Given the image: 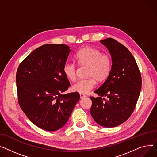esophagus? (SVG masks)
<instances>
[{
	"label": "esophagus",
	"instance_id": "obj_1",
	"mask_svg": "<svg viewBox=\"0 0 157 157\" xmlns=\"http://www.w3.org/2000/svg\"><path fill=\"white\" fill-rule=\"evenodd\" d=\"M86 96V95H84V94H80V98H81V99L85 98Z\"/></svg>",
	"mask_w": 157,
	"mask_h": 157
}]
</instances>
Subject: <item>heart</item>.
<instances>
[{
    "label": "heart",
    "instance_id": "obj_1",
    "mask_svg": "<svg viewBox=\"0 0 157 157\" xmlns=\"http://www.w3.org/2000/svg\"><path fill=\"white\" fill-rule=\"evenodd\" d=\"M75 59L81 67H87V79L80 80L73 84L71 89L80 94H87L93 89L96 82H102L109 75L112 61L109 56L96 48L87 47L80 49L75 56ZM64 75L70 80L77 78V68L74 64L67 62L63 67Z\"/></svg>",
    "mask_w": 157,
    "mask_h": 157
}]
</instances>
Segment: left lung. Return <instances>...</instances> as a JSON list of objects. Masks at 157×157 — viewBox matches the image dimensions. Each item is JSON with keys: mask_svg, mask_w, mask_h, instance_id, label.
Returning a JSON list of instances; mask_svg holds the SVG:
<instances>
[{"mask_svg": "<svg viewBox=\"0 0 157 157\" xmlns=\"http://www.w3.org/2000/svg\"><path fill=\"white\" fill-rule=\"evenodd\" d=\"M100 42L111 54L112 64L107 79L94 91L99 97H90L93 102L90 112L99 125L114 127L125 122L132 113L142 80L134 56L124 45L112 38Z\"/></svg>", "mask_w": 157, "mask_h": 157, "instance_id": "8db88e82", "label": "left lung"}]
</instances>
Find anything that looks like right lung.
Returning <instances> with one entry per match:
<instances>
[{"label": "right lung", "instance_id": "1", "mask_svg": "<svg viewBox=\"0 0 157 157\" xmlns=\"http://www.w3.org/2000/svg\"><path fill=\"white\" fill-rule=\"evenodd\" d=\"M71 49L65 44H45L20 64L16 82L19 105L30 121L48 131L67 122L80 99L78 93H61L70 86L63 67Z\"/></svg>", "mask_w": 157, "mask_h": 157}]
</instances>
